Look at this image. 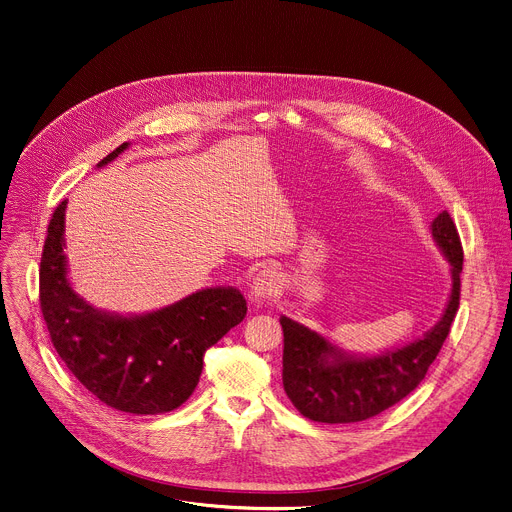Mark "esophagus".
I'll list each match as a JSON object with an SVG mask.
<instances>
[{"label":"esophagus","instance_id":"1","mask_svg":"<svg viewBox=\"0 0 512 512\" xmlns=\"http://www.w3.org/2000/svg\"><path fill=\"white\" fill-rule=\"evenodd\" d=\"M279 287H281L279 273L273 271V269H261L253 277V281H251V291H249L251 300L255 304H263V302H267L275 294Z\"/></svg>","mask_w":512,"mask_h":512}]
</instances>
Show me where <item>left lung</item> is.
Here are the masks:
<instances>
[{"label": "left lung", "mask_w": 512, "mask_h": 512, "mask_svg": "<svg viewBox=\"0 0 512 512\" xmlns=\"http://www.w3.org/2000/svg\"><path fill=\"white\" fill-rule=\"evenodd\" d=\"M429 233L450 263L452 285L442 318L423 336L379 354H356L296 320L279 318L283 389L304 417L318 423L364 421L405 399L425 379L458 312L464 261L456 225L446 210L437 214Z\"/></svg>", "instance_id": "1"}]
</instances>
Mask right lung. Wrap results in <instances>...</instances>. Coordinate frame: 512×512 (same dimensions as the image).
<instances>
[{
    "mask_svg": "<svg viewBox=\"0 0 512 512\" xmlns=\"http://www.w3.org/2000/svg\"><path fill=\"white\" fill-rule=\"evenodd\" d=\"M121 143L97 168L121 156ZM66 200L48 225L40 263V306L58 356L105 405L160 415L178 409L196 389L204 352L243 322L247 302L233 285H216L141 314L95 308L68 277L64 253Z\"/></svg>",
    "mask_w": 512,
    "mask_h": 512,
    "instance_id": "1",
    "label": "right lung"
}]
</instances>
